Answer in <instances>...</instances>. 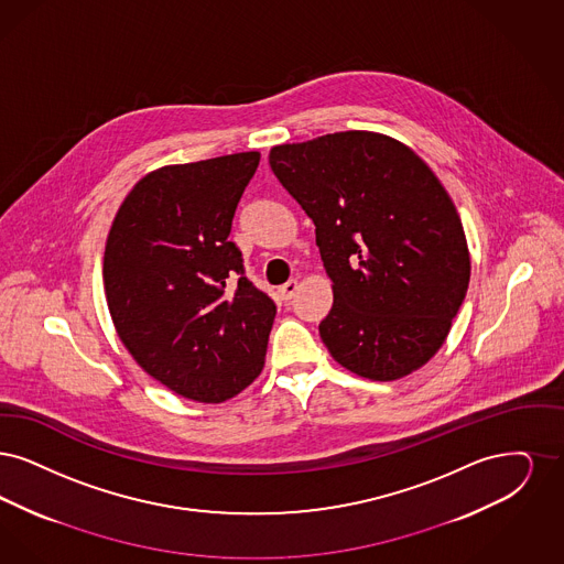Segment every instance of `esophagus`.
<instances>
[{
	"instance_id": "1",
	"label": "esophagus",
	"mask_w": 564,
	"mask_h": 564,
	"mask_svg": "<svg viewBox=\"0 0 564 564\" xmlns=\"http://www.w3.org/2000/svg\"><path fill=\"white\" fill-rule=\"evenodd\" d=\"M296 289H299V282H296V280H291V282H286V284H282V286L278 289V296L286 303V301H291V299H293L294 293H296Z\"/></svg>"
}]
</instances>
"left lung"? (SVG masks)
<instances>
[{
  "mask_svg": "<svg viewBox=\"0 0 564 564\" xmlns=\"http://www.w3.org/2000/svg\"><path fill=\"white\" fill-rule=\"evenodd\" d=\"M270 164L316 225L335 294L319 322L330 356L372 381L425 365L469 284L464 225L436 174L415 151L365 130L278 145Z\"/></svg>",
  "mask_w": 564,
  "mask_h": 564,
  "instance_id": "left-lung-1",
  "label": "left lung"
}]
</instances>
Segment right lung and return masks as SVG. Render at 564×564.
Segmentation results:
<instances>
[{"label": "right lung", "mask_w": 564, "mask_h": 564, "mask_svg": "<svg viewBox=\"0 0 564 564\" xmlns=\"http://www.w3.org/2000/svg\"><path fill=\"white\" fill-rule=\"evenodd\" d=\"M257 151L149 172L111 225L102 280L139 367L197 402H223L265 365L275 303L246 280L231 220Z\"/></svg>", "instance_id": "obj_1"}]
</instances>
